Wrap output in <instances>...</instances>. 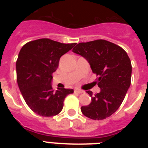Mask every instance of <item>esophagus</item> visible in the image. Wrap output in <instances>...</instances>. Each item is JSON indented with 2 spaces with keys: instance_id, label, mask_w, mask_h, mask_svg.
Returning a JSON list of instances; mask_svg holds the SVG:
<instances>
[{
  "instance_id": "obj_1",
  "label": "esophagus",
  "mask_w": 148,
  "mask_h": 148,
  "mask_svg": "<svg viewBox=\"0 0 148 148\" xmlns=\"http://www.w3.org/2000/svg\"><path fill=\"white\" fill-rule=\"evenodd\" d=\"M75 92H77V93L80 94V93H83L84 91H83V90H79V89H75Z\"/></svg>"
}]
</instances>
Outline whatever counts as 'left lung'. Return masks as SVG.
Returning <instances> with one entry per match:
<instances>
[{
	"label": "left lung",
	"instance_id": "8db88e82",
	"mask_svg": "<svg viewBox=\"0 0 148 148\" xmlns=\"http://www.w3.org/2000/svg\"><path fill=\"white\" fill-rule=\"evenodd\" d=\"M88 61L97 78L101 92L91 96V103L81 108L82 113L93 120L108 118L119 109L131 83L132 65L130 58L121 47L99 39L79 43L73 49Z\"/></svg>",
	"mask_w": 148,
	"mask_h": 148
}]
</instances>
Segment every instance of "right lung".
I'll return each mask as SVG.
<instances>
[{
  "label": "right lung",
  "mask_w": 148,
  "mask_h": 148,
  "mask_svg": "<svg viewBox=\"0 0 148 148\" xmlns=\"http://www.w3.org/2000/svg\"><path fill=\"white\" fill-rule=\"evenodd\" d=\"M75 44L40 38L27 43L21 49L16 61L18 87L29 108L39 116L58 115L66 95L74 92L65 88L55 91L51 80L60 58Z\"/></svg>",
  "instance_id": "right-lung-1"
}]
</instances>
